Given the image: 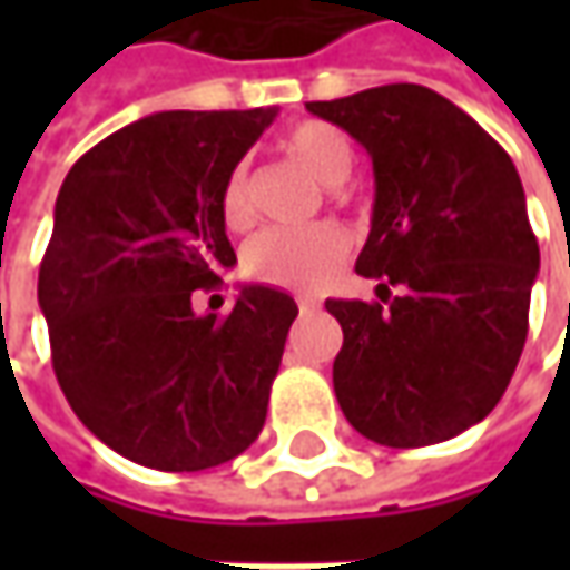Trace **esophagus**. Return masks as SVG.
Listing matches in <instances>:
<instances>
[{
  "label": "esophagus",
  "instance_id": "obj_1",
  "mask_svg": "<svg viewBox=\"0 0 570 570\" xmlns=\"http://www.w3.org/2000/svg\"><path fill=\"white\" fill-rule=\"evenodd\" d=\"M317 307H320L317 301H311V297H297V311H301V314H314Z\"/></svg>",
  "mask_w": 570,
  "mask_h": 570
}]
</instances>
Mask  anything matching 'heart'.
<instances>
[{
  "label": "heart",
  "instance_id": "heart-1",
  "mask_svg": "<svg viewBox=\"0 0 570 570\" xmlns=\"http://www.w3.org/2000/svg\"><path fill=\"white\" fill-rule=\"evenodd\" d=\"M278 148L326 187L342 184L355 165V151L345 132L323 120H301L288 126L278 136ZM218 208L228 230L250 228L253 206L247 165L230 167ZM345 253H348V237L336 225L275 228L259 234L247 247L244 269L266 285H278L288 292H317L340 273Z\"/></svg>",
  "mask_w": 570,
  "mask_h": 570
}]
</instances>
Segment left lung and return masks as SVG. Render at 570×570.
Segmentation results:
<instances>
[{
  "mask_svg": "<svg viewBox=\"0 0 570 570\" xmlns=\"http://www.w3.org/2000/svg\"><path fill=\"white\" fill-rule=\"evenodd\" d=\"M307 110L374 165L355 273L387 304L326 301L340 320L333 386L348 425L383 448H428L504 396L530 326L537 234L511 155L422 85H381Z\"/></svg>",
  "mask_w": 570,
  "mask_h": 570,
  "instance_id": "obj_1",
  "label": "left lung"
}]
</instances>
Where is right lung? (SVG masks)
Wrapping results in <instances>:
<instances>
[{"instance_id":"add662e5","label":"right lung","mask_w":570,"mask_h":570,"mask_svg":"<svg viewBox=\"0 0 570 570\" xmlns=\"http://www.w3.org/2000/svg\"><path fill=\"white\" fill-rule=\"evenodd\" d=\"M275 114H151L85 151L56 196L37 278L56 381L132 463L199 472L263 431L295 297L244 285L225 317L193 297L237 263L218 199Z\"/></svg>"}]
</instances>
